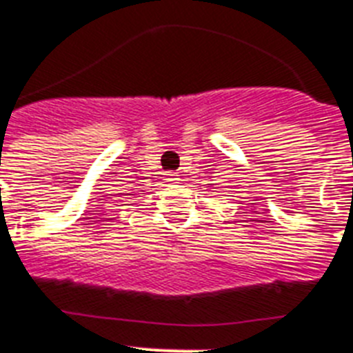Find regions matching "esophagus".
<instances>
[{
    "label": "esophagus",
    "mask_w": 353,
    "mask_h": 353,
    "mask_svg": "<svg viewBox=\"0 0 353 353\" xmlns=\"http://www.w3.org/2000/svg\"><path fill=\"white\" fill-rule=\"evenodd\" d=\"M165 179L170 183H177L179 181V174H177V172H167V174H165Z\"/></svg>",
    "instance_id": "1"
}]
</instances>
